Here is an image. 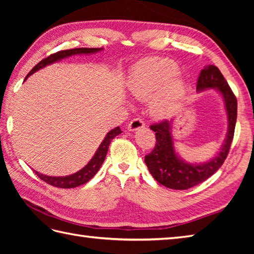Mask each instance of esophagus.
Returning <instances> with one entry per match:
<instances>
[{
	"mask_svg": "<svg viewBox=\"0 0 254 254\" xmlns=\"http://www.w3.org/2000/svg\"><path fill=\"white\" fill-rule=\"evenodd\" d=\"M145 127V122L142 120L141 118H135L133 119V120L128 123L127 126V130L128 131H137V130H141Z\"/></svg>",
	"mask_w": 254,
	"mask_h": 254,
	"instance_id": "obj_1",
	"label": "esophagus"
}]
</instances>
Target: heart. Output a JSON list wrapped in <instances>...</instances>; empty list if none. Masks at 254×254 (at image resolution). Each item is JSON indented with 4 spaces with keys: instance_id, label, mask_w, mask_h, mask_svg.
Listing matches in <instances>:
<instances>
[{
    "instance_id": "heart-1",
    "label": "heart",
    "mask_w": 254,
    "mask_h": 254,
    "mask_svg": "<svg viewBox=\"0 0 254 254\" xmlns=\"http://www.w3.org/2000/svg\"><path fill=\"white\" fill-rule=\"evenodd\" d=\"M178 65L169 59L148 58L133 66L127 80L131 94L139 100L153 98L155 116L166 117L180 104L186 84L176 75Z\"/></svg>"
}]
</instances>
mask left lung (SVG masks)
Listing matches in <instances>:
<instances>
[{"label": "left lung", "instance_id": "8db88e82", "mask_svg": "<svg viewBox=\"0 0 254 254\" xmlns=\"http://www.w3.org/2000/svg\"><path fill=\"white\" fill-rule=\"evenodd\" d=\"M213 88L222 95L227 113L228 130L219 152L206 163L191 164L183 160L176 153L172 124L174 121H163L150 126L156 132V145L152 153L145 156V164L156 181L174 190H187L204 182L214 175L227 157L234 138L237 121V98L217 66H205L197 79L196 90Z\"/></svg>", "mask_w": 254, "mask_h": 254}]
</instances>
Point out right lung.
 <instances>
[{"instance_id": "right-lung-1", "label": "right lung", "mask_w": 254, "mask_h": 254, "mask_svg": "<svg viewBox=\"0 0 254 254\" xmlns=\"http://www.w3.org/2000/svg\"><path fill=\"white\" fill-rule=\"evenodd\" d=\"M101 50H102V48H76V49L59 51V52L55 53V55H51L50 57H48V58L44 59V60H41L28 73L27 77L30 76L31 74L36 73L37 71H39L40 68H44L45 66L49 65V64L61 61L62 59H65V58L72 57V56H76V55H93V53L99 52ZM27 77L25 78V80L27 79ZM120 133H122V131L119 127H117L113 128V130L108 132L106 137L104 138V141H102L101 144L99 145L98 149L96 150V153L93 156V158L88 161V164L86 165L84 168H82L77 172H75V174H73V175L64 176V177H50V176L39 174L38 171H35L36 175L39 177L41 180L47 182L48 185L57 187V188L71 189V188H76L78 186H82V185H84V183L89 181L91 178H93L97 174V171L99 170L100 166L105 161V158H106L107 153H108V148H109V145H110L111 141L116 136H118Z\"/></svg>"}]
</instances>
